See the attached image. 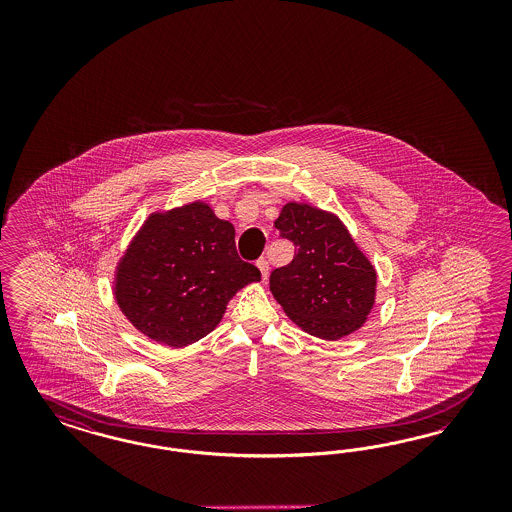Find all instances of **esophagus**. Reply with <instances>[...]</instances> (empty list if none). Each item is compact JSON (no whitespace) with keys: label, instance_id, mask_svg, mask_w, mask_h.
Returning a JSON list of instances; mask_svg holds the SVG:
<instances>
[{"label":"esophagus","instance_id":"1","mask_svg":"<svg viewBox=\"0 0 512 512\" xmlns=\"http://www.w3.org/2000/svg\"><path fill=\"white\" fill-rule=\"evenodd\" d=\"M257 266H259V270H261V276H263L264 281H266V278H268V272H270L268 261H266V259H259V261H257Z\"/></svg>","mask_w":512,"mask_h":512}]
</instances>
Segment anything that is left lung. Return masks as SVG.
Listing matches in <instances>:
<instances>
[{
  "instance_id": "1",
  "label": "left lung",
  "mask_w": 512,
  "mask_h": 512,
  "mask_svg": "<svg viewBox=\"0 0 512 512\" xmlns=\"http://www.w3.org/2000/svg\"><path fill=\"white\" fill-rule=\"evenodd\" d=\"M295 257L270 274V291L293 323L336 341L366 323L377 274L338 216L304 202H287L274 221Z\"/></svg>"
}]
</instances>
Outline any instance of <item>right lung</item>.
I'll return each instance as SVG.
<instances>
[{
	"label": "right lung",
	"mask_w": 512,
	"mask_h": 512,
	"mask_svg": "<svg viewBox=\"0 0 512 512\" xmlns=\"http://www.w3.org/2000/svg\"><path fill=\"white\" fill-rule=\"evenodd\" d=\"M259 279L236 253L233 223L189 202L144 221L116 266L114 298L144 336L178 349L210 334L229 300Z\"/></svg>",
	"instance_id": "obj_1"
}]
</instances>
